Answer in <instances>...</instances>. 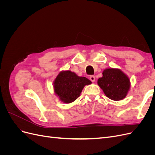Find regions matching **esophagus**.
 Here are the masks:
<instances>
[{"label":"esophagus","mask_w":155,"mask_h":155,"mask_svg":"<svg viewBox=\"0 0 155 155\" xmlns=\"http://www.w3.org/2000/svg\"><path fill=\"white\" fill-rule=\"evenodd\" d=\"M90 80L92 81V82H94L95 80H96V78L95 76H90Z\"/></svg>","instance_id":"esophagus-1"}]
</instances>
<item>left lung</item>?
Wrapping results in <instances>:
<instances>
[{"label":"left lung","instance_id":"obj_1","mask_svg":"<svg viewBox=\"0 0 155 155\" xmlns=\"http://www.w3.org/2000/svg\"><path fill=\"white\" fill-rule=\"evenodd\" d=\"M103 76L97 80V85L105 96L114 101L124 99L130 90V82L129 77L118 68H106Z\"/></svg>","mask_w":155,"mask_h":155}]
</instances>
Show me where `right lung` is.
<instances>
[{
	"label": "right lung",
	"instance_id": "obj_1",
	"mask_svg": "<svg viewBox=\"0 0 155 155\" xmlns=\"http://www.w3.org/2000/svg\"><path fill=\"white\" fill-rule=\"evenodd\" d=\"M91 83L85 77L78 76L70 70H64L60 72L54 79V91L61 101L64 104H70L79 97L85 85Z\"/></svg>",
	"mask_w": 155,
	"mask_h": 155
}]
</instances>
